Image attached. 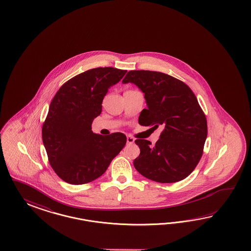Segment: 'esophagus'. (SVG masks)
I'll list each match as a JSON object with an SVG mask.
<instances>
[{"label":"esophagus","instance_id":"esophagus-1","mask_svg":"<svg viewBox=\"0 0 251 251\" xmlns=\"http://www.w3.org/2000/svg\"><path fill=\"white\" fill-rule=\"evenodd\" d=\"M127 143L129 144V145H130V144H133V143H134V138L131 136H127Z\"/></svg>","mask_w":251,"mask_h":251}]
</instances>
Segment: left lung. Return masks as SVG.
Wrapping results in <instances>:
<instances>
[{
  "label": "left lung",
  "mask_w": 251,
  "mask_h": 251,
  "mask_svg": "<svg viewBox=\"0 0 251 251\" xmlns=\"http://www.w3.org/2000/svg\"><path fill=\"white\" fill-rule=\"evenodd\" d=\"M122 83L136 84L145 93L147 108L142 110L139 123L163 127L154 145L135 140L141 150L133 162L137 171L159 183L186 178L201 158L208 131L196 96L182 81L160 72L129 71Z\"/></svg>",
  "instance_id": "left-lung-1"
}]
</instances>
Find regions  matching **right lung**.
I'll return each mask as SVG.
<instances>
[{
  "instance_id": "add662e5",
  "label": "right lung",
  "mask_w": 251,
  "mask_h": 251,
  "mask_svg": "<svg viewBox=\"0 0 251 251\" xmlns=\"http://www.w3.org/2000/svg\"><path fill=\"white\" fill-rule=\"evenodd\" d=\"M126 73L112 67L91 69L70 79L54 96L42 140L50 166L63 181L81 185L97 179L126 145L122 132L103 136L91 128L108 88Z\"/></svg>"
}]
</instances>
